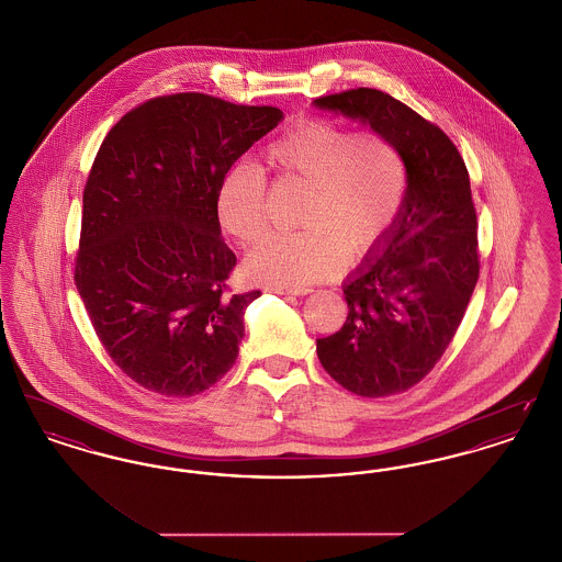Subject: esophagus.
<instances>
[{"mask_svg":"<svg viewBox=\"0 0 562 562\" xmlns=\"http://www.w3.org/2000/svg\"><path fill=\"white\" fill-rule=\"evenodd\" d=\"M271 291L278 294H294V296L312 293V289H271Z\"/></svg>","mask_w":562,"mask_h":562,"instance_id":"1","label":"esophagus"}]
</instances>
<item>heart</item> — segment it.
Here are the masks:
<instances>
[{
    "instance_id": "obj_1",
    "label": "heart",
    "mask_w": 562,
    "mask_h": 562,
    "mask_svg": "<svg viewBox=\"0 0 562 562\" xmlns=\"http://www.w3.org/2000/svg\"><path fill=\"white\" fill-rule=\"evenodd\" d=\"M268 161L303 181L299 232L269 234L244 259V271L263 284L301 289L337 276L392 232L406 198V161L394 140L353 133L328 120H307L276 138ZM266 175L238 164L223 177L216 216L225 234L252 241L268 223Z\"/></svg>"
}]
</instances>
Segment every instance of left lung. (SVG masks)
Listing matches in <instances>:
<instances>
[{"mask_svg": "<svg viewBox=\"0 0 562 562\" xmlns=\"http://www.w3.org/2000/svg\"><path fill=\"white\" fill-rule=\"evenodd\" d=\"M396 143L406 161L401 214L344 284L348 321L316 341L324 371L349 392L379 398L434 369L479 282L476 211L453 140L394 97L358 88L314 101Z\"/></svg>", "mask_w": 562, "mask_h": 562, "instance_id": "1", "label": "left lung"}]
</instances>
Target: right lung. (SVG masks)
Here are the masks:
<instances>
[{
	"instance_id": "1",
	"label": "right lung",
	"mask_w": 562,
	"mask_h": 562,
	"mask_svg": "<svg viewBox=\"0 0 562 562\" xmlns=\"http://www.w3.org/2000/svg\"><path fill=\"white\" fill-rule=\"evenodd\" d=\"M284 120L200 92L143 103L109 131L83 189L76 286L111 360L145 390L188 398L227 373L259 291L227 293L236 255L216 193Z\"/></svg>"
}]
</instances>
